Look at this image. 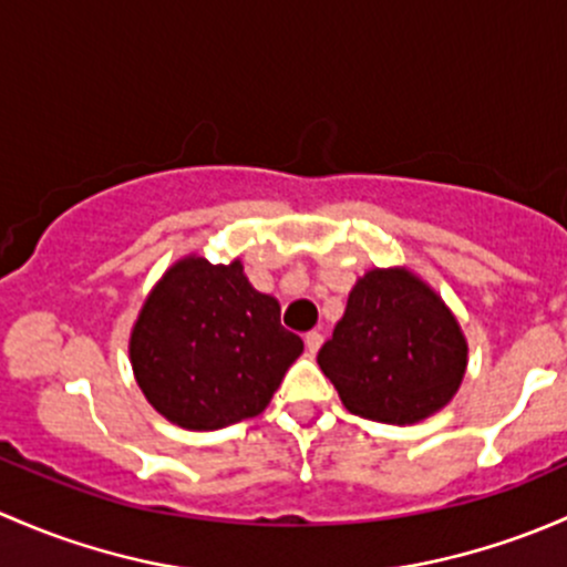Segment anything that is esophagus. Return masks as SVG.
Masks as SVG:
<instances>
[{
	"label": "esophagus",
	"instance_id": "34e87169",
	"mask_svg": "<svg viewBox=\"0 0 567 567\" xmlns=\"http://www.w3.org/2000/svg\"><path fill=\"white\" fill-rule=\"evenodd\" d=\"M322 343H324V336H322V332L313 330V332H308V336H306V349H308V352H311V354H317V352H319V347H322Z\"/></svg>",
	"mask_w": 567,
	"mask_h": 567
}]
</instances>
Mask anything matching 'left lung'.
Listing matches in <instances>:
<instances>
[{"mask_svg": "<svg viewBox=\"0 0 567 567\" xmlns=\"http://www.w3.org/2000/svg\"><path fill=\"white\" fill-rule=\"evenodd\" d=\"M319 369L343 406L377 423L410 425L440 412L466 371L464 332L410 270H369L319 349Z\"/></svg>", "mask_w": 567, "mask_h": 567, "instance_id": "left-lung-1", "label": "left lung"}]
</instances>
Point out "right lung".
<instances>
[{"label":"right lung","mask_w":567,"mask_h":567,"mask_svg":"<svg viewBox=\"0 0 567 567\" xmlns=\"http://www.w3.org/2000/svg\"><path fill=\"white\" fill-rule=\"evenodd\" d=\"M300 352V336L284 330L278 300L248 284L240 259H179L150 291L131 332L142 393L190 431L265 412Z\"/></svg>","instance_id":"obj_1"}]
</instances>
